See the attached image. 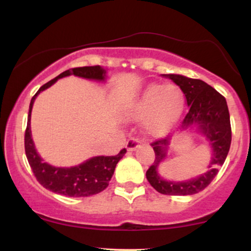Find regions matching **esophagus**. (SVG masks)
<instances>
[{"instance_id":"esophagus-1","label":"esophagus","mask_w":251,"mask_h":251,"mask_svg":"<svg viewBox=\"0 0 251 251\" xmlns=\"http://www.w3.org/2000/svg\"><path fill=\"white\" fill-rule=\"evenodd\" d=\"M140 143L142 142H140V139H138V138H129L127 142H126V149H127L128 151H134V150L140 145Z\"/></svg>"}]
</instances>
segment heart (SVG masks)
Segmentation results:
<instances>
[{"label":"heart","instance_id":"b5f03b06","mask_svg":"<svg viewBox=\"0 0 251 251\" xmlns=\"http://www.w3.org/2000/svg\"><path fill=\"white\" fill-rule=\"evenodd\" d=\"M183 106V93L177 86L151 83L132 103L129 113L135 118L146 117V131L154 137H160L178 122Z\"/></svg>","mask_w":251,"mask_h":251}]
</instances>
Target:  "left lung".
Returning a JSON list of instances; mask_svg holds the SVG:
<instances>
[{
  "label": "left lung",
  "instance_id": "left-lung-1",
  "mask_svg": "<svg viewBox=\"0 0 251 251\" xmlns=\"http://www.w3.org/2000/svg\"><path fill=\"white\" fill-rule=\"evenodd\" d=\"M184 93L189 112L181 122L179 129L197 126L205 135L212 149L211 162L208 171L189 180L170 181L158 175V166L166 157L171 138L158 139L151 144L154 151V162L146 171V178L158 192L170 196H188L201 191L218 174V166L223 165L231 144V125L226 100L214 87L200 79H191L179 74H164Z\"/></svg>",
  "mask_w": 251,
  "mask_h": 251
}]
</instances>
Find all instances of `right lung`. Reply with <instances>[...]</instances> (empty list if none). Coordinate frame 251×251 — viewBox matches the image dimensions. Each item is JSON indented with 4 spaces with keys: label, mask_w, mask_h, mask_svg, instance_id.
<instances>
[{
    "label": "right lung",
    "mask_w": 251,
    "mask_h": 251,
    "mask_svg": "<svg viewBox=\"0 0 251 251\" xmlns=\"http://www.w3.org/2000/svg\"><path fill=\"white\" fill-rule=\"evenodd\" d=\"M68 75L101 81L106 77V70H103L100 66L71 68L41 86L30 100L27 128H25V150L31 171L43 188L50 190L51 192H55V194L70 196V197H87V196L99 194L107 188L118 162L126 153V149H123L117 155L93 157L80 165L73 166V168H55V166H51L48 163L43 162L42 158L36 152L33 138H31L30 114L37 94L50 87L53 83L57 81V79Z\"/></svg>",
    "instance_id": "obj_1"
}]
</instances>
